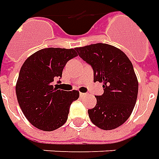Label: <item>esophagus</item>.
<instances>
[{
  "instance_id": "obj_1",
  "label": "esophagus",
  "mask_w": 159,
  "mask_h": 159,
  "mask_svg": "<svg viewBox=\"0 0 159 159\" xmlns=\"http://www.w3.org/2000/svg\"><path fill=\"white\" fill-rule=\"evenodd\" d=\"M85 96H86V94L85 93H80V97H82V98H83V97H85Z\"/></svg>"
}]
</instances>
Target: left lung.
<instances>
[{
	"label": "left lung",
	"instance_id": "1",
	"mask_svg": "<svg viewBox=\"0 0 159 159\" xmlns=\"http://www.w3.org/2000/svg\"><path fill=\"white\" fill-rule=\"evenodd\" d=\"M75 50L92 67L94 82L103 84V94L96 97V106L88 110L90 120L100 129H116L129 118L138 98L139 82L131 61L119 48L106 43Z\"/></svg>",
	"mask_w": 159,
	"mask_h": 159
}]
</instances>
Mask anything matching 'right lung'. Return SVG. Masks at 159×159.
Wrapping results in <instances>:
<instances>
[{"mask_svg":"<svg viewBox=\"0 0 159 159\" xmlns=\"http://www.w3.org/2000/svg\"><path fill=\"white\" fill-rule=\"evenodd\" d=\"M75 57V48H46L28 57L21 66L16 86L17 101L26 118L37 129L60 128L68 119L72 102L79 98V91L57 89L52 84Z\"/></svg>","mask_w":159,"mask_h":159,"instance_id":"right-lung-1","label":"right lung"}]
</instances>
